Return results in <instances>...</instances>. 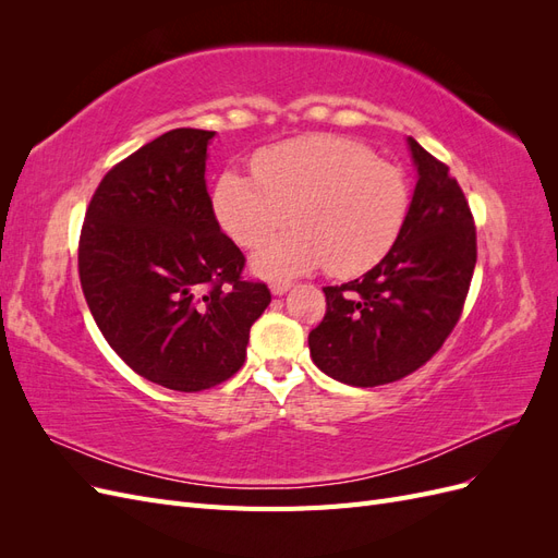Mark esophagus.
Returning a JSON list of instances; mask_svg holds the SVG:
<instances>
[{
  "label": "esophagus",
  "instance_id": "34e87169",
  "mask_svg": "<svg viewBox=\"0 0 558 558\" xmlns=\"http://www.w3.org/2000/svg\"><path fill=\"white\" fill-rule=\"evenodd\" d=\"M291 281H272L269 283V291H272V295H283L286 291H291Z\"/></svg>",
  "mask_w": 558,
  "mask_h": 558
}]
</instances>
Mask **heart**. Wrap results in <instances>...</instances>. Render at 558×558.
I'll return each mask as SVG.
<instances>
[{
    "instance_id": "obj_1",
    "label": "heart",
    "mask_w": 558,
    "mask_h": 558,
    "mask_svg": "<svg viewBox=\"0 0 558 558\" xmlns=\"http://www.w3.org/2000/svg\"><path fill=\"white\" fill-rule=\"evenodd\" d=\"M253 174L218 177L211 207L218 226L240 246H258L288 222L296 230L260 246L253 272L293 277L326 265L353 277L377 265L400 238L412 191L398 165L335 134H307L253 158Z\"/></svg>"
}]
</instances>
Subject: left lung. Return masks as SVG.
Returning a JSON list of instances; mask_svg holds the SVG:
<instances>
[{"instance_id": "1", "label": "left lung", "mask_w": 558, "mask_h": 558, "mask_svg": "<svg viewBox=\"0 0 558 558\" xmlns=\"http://www.w3.org/2000/svg\"><path fill=\"white\" fill-rule=\"evenodd\" d=\"M408 148L416 185L400 238L363 277L326 286V316L310 332L316 367L349 386L424 365L459 320L475 272V223L459 181L412 137Z\"/></svg>"}]
</instances>
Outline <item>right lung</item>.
<instances>
[{"label":"right lung","instance_id":"right-lung-1","mask_svg":"<svg viewBox=\"0 0 558 558\" xmlns=\"http://www.w3.org/2000/svg\"><path fill=\"white\" fill-rule=\"evenodd\" d=\"M214 137L179 128L118 162L78 244L81 289L109 347L144 379L183 393L238 373L272 300L265 283L242 281V251L214 216Z\"/></svg>","mask_w":558,"mask_h":558}]
</instances>
